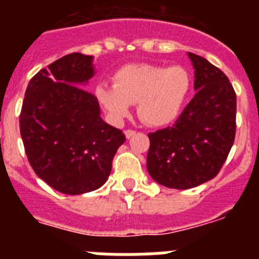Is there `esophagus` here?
Listing matches in <instances>:
<instances>
[{
  "mask_svg": "<svg viewBox=\"0 0 259 259\" xmlns=\"http://www.w3.org/2000/svg\"><path fill=\"white\" fill-rule=\"evenodd\" d=\"M135 134H136V131H134V130H125L124 131V135L127 139H131V137H134Z\"/></svg>",
  "mask_w": 259,
  "mask_h": 259,
  "instance_id": "esophagus-1",
  "label": "esophagus"
}]
</instances>
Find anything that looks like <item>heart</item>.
Listing matches in <instances>:
<instances>
[{
	"label": "heart",
	"instance_id": "b5f03b06",
	"mask_svg": "<svg viewBox=\"0 0 259 259\" xmlns=\"http://www.w3.org/2000/svg\"><path fill=\"white\" fill-rule=\"evenodd\" d=\"M113 85L98 84L96 98L110 118L120 122L137 102V113L146 124L164 127L182 114L192 89V77L180 66L136 63L119 68Z\"/></svg>",
	"mask_w": 259,
	"mask_h": 259
}]
</instances>
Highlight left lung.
<instances>
[{"label": "left lung", "mask_w": 259, "mask_h": 259, "mask_svg": "<svg viewBox=\"0 0 259 259\" xmlns=\"http://www.w3.org/2000/svg\"><path fill=\"white\" fill-rule=\"evenodd\" d=\"M197 93L172 127L149 134L148 172L158 184L189 189L215 178L236 132V95L226 75L188 53Z\"/></svg>", "instance_id": "8db88e82"}]
</instances>
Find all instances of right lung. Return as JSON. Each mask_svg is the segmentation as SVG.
I'll return each mask as SVG.
<instances>
[{
	"label": "right lung",
	"instance_id": "1",
	"mask_svg": "<svg viewBox=\"0 0 259 259\" xmlns=\"http://www.w3.org/2000/svg\"><path fill=\"white\" fill-rule=\"evenodd\" d=\"M96 74L93 57L72 53L29 80L20 135L27 158L40 179L65 194H83L106 183L120 130L102 120L97 98L84 85Z\"/></svg>",
	"mask_w": 259,
	"mask_h": 259
}]
</instances>
